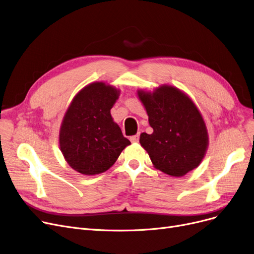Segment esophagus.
<instances>
[{
  "label": "esophagus",
  "mask_w": 254,
  "mask_h": 254,
  "mask_svg": "<svg viewBox=\"0 0 254 254\" xmlns=\"http://www.w3.org/2000/svg\"><path fill=\"white\" fill-rule=\"evenodd\" d=\"M139 137H140V135L137 134V135H135V136H131V137L129 138V140H130L131 142H138V141H139Z\"/></svg>",
  "instance_id": "34e87169"
}]
</instances>
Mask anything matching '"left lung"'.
<instances>
[{
    "instance_id": "obj_1",
    "label": "left lung",
    "mask_w": 254,
    "mask_h": 254,
    "mask_svg": "<svg viewBox=\"0 0 254 254\" xmlns=\"http://www.w3.org/2000/svg\"><path fill=\"white\" fill-rule=\"evenodd\" d=\"M153 133L140 135L143 146L162 172L183 176L198 167L204 157L208 136L195 104L178 88L159 87L150 93L139 90Z\"/></svg>"
}]
</instances>
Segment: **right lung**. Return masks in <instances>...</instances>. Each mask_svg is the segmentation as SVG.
Segmentation results:
<instances>
[{"label":"right lung","mask_w":254,"mask_h":254,"mask_svg":"<svg viewBox=\"0 0 254 254\" xmlns=\"http://www.w3.org/2000/svg\"><path fill=\"white\" fill-rule=\"evenodd\" d=\"M119 90L92 83L74 96L63 118L59 143L69 166L85 175L108 170L127 145L128 139L110 113Z\"/></svg>","instance_id":"1"}]
</instances>
